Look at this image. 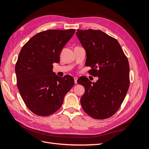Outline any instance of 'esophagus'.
<instances>
[{
    "mask_svg": "<svg viewBox=\"0 0 149 149\" xmlns=\"http://www.w3.org/2000/svg\"><path fill=\"white\" fill-rule=\"evenodd\" d=\"M74 83L77 84V80H78V78L76 76H74Z\"/></svg>",
    "mask_w": 149,
    "mask_h": 149,
    "instance_id": "34e87169",
    "label": "esophagus"
}]
</instances>
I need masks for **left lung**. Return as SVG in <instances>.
I'll return each instance as SVG.
<instances>
[{
	"label": "left lung",
	"mask_w": 149,
	"mask_h": 149,
	"mask_svg": "<svg viewBox=\"0 0 149 149\" xmlns=\"http://www.w3.org/2000/svg\"><path fill=\"white\" fill-rule=\"evenodd\" d=\"M76 36L86 54L85 65L91 66L90 74L98 77L95 83L86 76L78 79L85 89L81 104L94 119L109 118L118 111L128 91V60L118 40L101 30H77Z\"/></svg>",
	"instance_id": "left-lung-1"
}]
</instances>
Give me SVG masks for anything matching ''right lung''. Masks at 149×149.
<instances>
[{
    "label": "right lung",
    "mask_w": 149,
    "mask_h": 149,
    "mask_svg": "<svg viewBox=\"0 0 149 149\" xmlns=\"http://www.w3.org/2000/svg\"><path fill=\"white\" fill-rule=\"evenodd\" d=\"M75 31H42L31 37L21 49L15 68L17 87L26 106L35 114L48 116L55 112L73 86V78L56 75L52 64L60 61L63 48Z\"/></svg>",
    "instance_id": "1"
}]
</instances>
